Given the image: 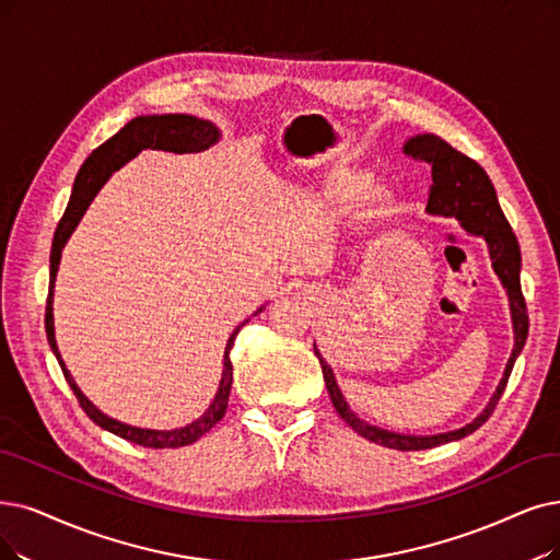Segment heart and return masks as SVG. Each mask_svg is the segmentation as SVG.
Returning a JSON list of instances; mask_svg holds the SVG:
<instances>
[{
	"label": "heart",
	"mask_w": 560,
	"mask_h": 560,
	"mask_svg": "<svg viewBox=\"0 0 560 560\" xmlns=\"http://www.w3.org/2000/svg\"><path fill=\"white\" fill-rule=\"evenodd\" d=\"M358 184H361V182H358V178H349V182H342L340 186H338V195L340 197H349V195H353L355 190H358ZM382 195H376V202H382Z\"/></svg>",
	"instance_id": "b5f03b06"
}]
</instances>
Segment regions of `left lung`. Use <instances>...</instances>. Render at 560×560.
<instances>
[{"label":"left lung","instance_id":"obj_1","mask_svg":"<svg viewBox=\"0 0 560 560\" xmlns=\"http://www.w3.org/2000/svg\"><path fill=\"white\" fill-rule=\"evenodd\" d=\"M405 155H409V159H413V161L428 163L432 167L428 211L434 215L457 218L459 225L468 234L482 236L487 243L491 266H494V273L499 276L505 294H508V301H510V317H512V332H514V347L510 353V361L505 365L503 378L497 386V393L491 395L485 411L478 418H474V422L464 424V428L453 430V432H443V434H432V436L397 434L390 430L376 428V424H370L363 418H358L351 411L349 401L345 399L338 382H335V374H332L330 365L324 361L317 347H315V353L322 363L324 382H326L328 395L332 399V407L351 430H355L368 441L384 445V448L428 451V448H434V445L459 441L468 434H474L480 424H485L487 418L494 413V407L499 405V399L508 386V376L512 372V365H514V361H517V355L522 353V349L526 345L528 315H526V301H524L522 282H520V271H522L520 243L499 207L497 190H494V186H491L487 172L474 159H468V155L453 149L439 136H432V132H424V136H416V138L407 140Z\"/></svg>","mask_w":560,"mask_h":560}]
</instances>
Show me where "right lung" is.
<instances>
[{"instance_id": "right-lung-1", "label": "right lung", "mask_w": 560, "mask_h": 560, "mask_svg": "<svg viewBox=\"0 0 560 560\" xmlns=\"http://www.w3.org/2000/svg\"><path fill=\"white\" fill-rule=\"evenodd\" d=\"M218 140H220V130L211 121L197 119V117H190V115H147V117H136L132 121H128L117 132V136H112L107 142H103L80 167V172L75 176V184H73L71 199H69V207H66V211L59 220L57 232H55V241H52L50 292H48V305H46V332H48L50 349L57 355L66 382H69L71 390L75 393L84 413L92 418L98 424V428H103L112 434H117V436H121L130 443L144 445V448H178V445H190L199 436H205L218 420H222V416H225V411H228V399H230V390H232L230 351H232V345H234L238 328L234 330V335L225 347L220 386H218V393L211 401V407L205 411L202 418H197L195 422L186 424V428H178V430H142V428H132V424L119 422L115 418L105 416L103 411H98L92 405V401L84 397V393L73 382L71 372L66 370V365L61 361V353L57 349L52 296H55V280H57V271H59L61 250H63L66 241L71 238L73 230L78 228V222L82 220L86 207L92 205V199L96 197V192L105 186V182L112 176V172H117L130 159H136V155L142 149H163V151H174V153H186L188 151L190 153V151H205L211 144H215ZM257 312H261V307Z\"/></svg>"}]
</instances>
